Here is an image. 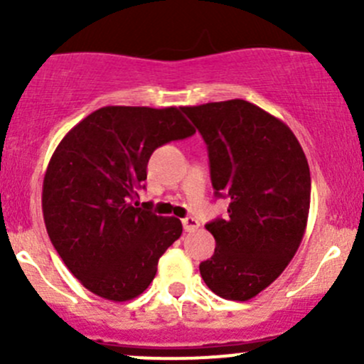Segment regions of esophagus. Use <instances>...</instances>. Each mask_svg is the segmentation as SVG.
Listing matches in <instances>:
<instances>
[{
	"mask_svg": "<svg viewBox=\"0 0 364 364\" xmlns=\"http://www.w3.org/2000/svg\"><path fill=\"white\" fill-rule=\"evenodd\" d=\"M199 225H200V223L197 222L193 216H186V218H183V227H185L186 232H192V230L199 229Z\"/></svg>",
	"mask_w": 364,
	"mask_h": 364,
	"instance_id": "obj_1",
	"label": "esophagus"
}]
</instances>
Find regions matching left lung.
<instances>
[{
  "label": "left lung",
  "instance_id": "obj_1",
  "mask_svg": "<svg viewBox=\"0 0 364 364\" xmlns=\"http://www.w3.org/2000/svg\"><path fill=\"white\" fill-rule=\"evenodd\" d=\"M208 146L216 197L229 216L205 223L216 241L200 277L216 296L248 301L299 248L310 211V167L291 128L247 100L183 107Z\"/></svg>",
  "mask_w": 364,
  "mask_h": 364
}]
</instances>
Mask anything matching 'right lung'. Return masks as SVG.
Returning <instances> with one entry per match:
<instances>
[{
	"mask_svg": "<svg viewBox=\"0 0 364 364\" xmlns=\"http://www.w3.org/2000/svg\"><path fill=\"white\" fill-rule=\"evenodd\" d=\"M193 134L183 107L109 105L58 144L43 178V222L65 266L87 291L123 303L149 287L183 225L148 205L135 208L134 200L153 151Z\"/></svg>",
	"mask_w": 364,
	"mask_h": 364,
	"instance_id": "add662e5",
	"label": "right lung"
}]
</instances>
